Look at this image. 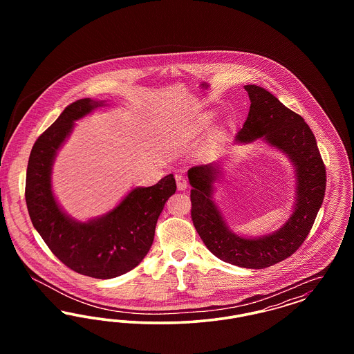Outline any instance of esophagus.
Returning <instances> with one entry per match:
<instances>
[{"instance_id":"obj_1","label":"esophagus","mask_w":354,"mask_h":354,"mask_svg":"<svg viewBox=\"0 0 354 354\" xmlns=\"http://www.w3.org/2000/svg\"><path fill=\"white\" fill-rule=\"evenodd\" d=\"M175 180H176V185H178V189H179V191H183V189L187 188L188 182H187V179H185L183 175H180V174L175 175Z\"/></svg>"}]
</instances>
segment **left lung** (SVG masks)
Instances as JSON below:
<instances>
[{
  "label": "left lung",
  "instance_id": "8db88e82",
  "mask_svg": "<svg viewBox=\"0 0 354 354\" xmlns=\"http://www.w3.org/2000/svg\"><path fill=\"white\" fill-rule=\"evenodd\" d=\"M251 107L237 142L263 138L292 159L297 176L296 208L274 234L245 239L228 230L215 203L214 182L218 165H201L188 169L191 218L205 247L220 260L243 268L263 270L296 252L309 234L325 195L326 171L316 138L303 117L289 110L266 88L247 84Z\"/></svg>",
  "mask_w": 354,
  "mask_h": 354
}]
</instances>
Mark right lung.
<instances>
[{
	"label": "right lung",
	"mask_w": 354,
	"mask_h": 354,
	"mask_svg": "<svg viewBox=\"0 0 354 354\" xmlns=\"http://www.w3.org/2000/svg\"><path fill=\"white\" fill-rule=\"evenodd\" d=\"M100 106L103 102L90 98L73 102L38 136L28 162L25 199L34 228L68 268L94 279H113L134 270L150 251L156 221L176 183L169 174L155 185L134 188L100 219H68L51 192L53 160L74 120Z\"/></svg>",
	"instance_id": "1"
}]
</instances>
